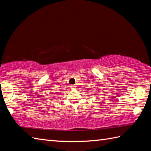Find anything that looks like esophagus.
<instances>
[{
    "instance_id": "esophagus-1",
    "label": "esophagus",
    "mask_w": 151,
    "mask_h": 151,
    "mask_svg": "<svg viewBox=\"0 0 151 151\" xmlns=\"http://www.w3.org/2000/svg\"><path fill=\"white\" fill-rule=\"evenodd\" d=\"M70 88H71V89H75L76 86H75V85H70Z\"/></svg>"
}]
</instances>
